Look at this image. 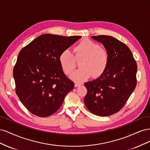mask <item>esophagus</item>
I'll list each match as a JSON object with an SVG mask.
<instances>
[{
	"label": "esophagus",
	"instance_id": "1",
	"mask_svg": "<svg viewBox=\"0 0 150 150\" xmlns=\"http://www.w3.org/2000/svg\"><path fill=\"white\" fill-rule=\"evenodd\" d=\"M81 86V84L80 83H75L74 84V86L76 88H78V87H79V86Z\"/></svg>",
	"mask_w": 150,
	"mask_h": 150
}]
</instances>
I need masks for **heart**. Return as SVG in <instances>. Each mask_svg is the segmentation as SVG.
<instances>
[{"instance_id": "b5f03b06", "label": "heart", "mask_w": 150, "mask_h": 150, "mask_svg": "<svg viewBox=\"0 0 150 150\" xmlns=\"http://www.w3.org/2000/svg\"><path fill=\"white\" fill-rule=\"evenodd\" d=\"M74 57L69 50H64L59 57L62 69L69 74L76 67V60L79 62L80 69L74 71L70 78L76 82H83L93 75L94 78L100 76L106 69L109 61V54L106 50L100 47L90 40H84L74 48Z\"/></svg>"}]
</instances>
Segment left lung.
I'll list each match as a JSON object with an SVG mask.
<instances>
[{
  "label": "left lung",
  "instance_id": "left-lung-1",
  "mask_svg": "<svg viewBox=\"0 0 150 150\" xmlns=\"http://www.w3.org/2000/svg\"><path fill=\"white\" fill-rule=\"evenodd\" d=\"M101 43L109 54L103 73L84 83L88 93L84 104L88 110L99 116H108L124 106L137 86V64L128 47L110 35L92 36Z\"/></svg>",
  "mask_w": 150,
  "mask_h": 150
}]
</instances>
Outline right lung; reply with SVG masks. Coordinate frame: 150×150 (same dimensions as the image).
Returning <instances> with one entry per match:
<instances>
[{
	"mask_svg": "<svg viewBox=\"0 0 150 150\" xmlns=\"http://www.w3.org/2000/svg\"><path fill=\"white\" fill-rule=\"evenodd\" d=\"M81 38L43 34L19 53L13 71L16 92L33 115L44 117L54 114L73 89L74 84L63 72L59 57Z\"/></svg>",
	"mask_w": 150,
	"mask_h": 150,
	"instance_id": "1",
	"label": "right lung"
}]
</instances>
